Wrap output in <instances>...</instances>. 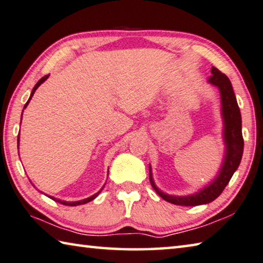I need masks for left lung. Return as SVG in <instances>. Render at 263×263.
<instances>
[{
    "label": "left lung",
    "instance_id": "1",
    "mask_svg": "<svg viewBox=\"0 0 263 263\" xmlns=\"http://www.w3.org/2000/svg\"><path fill=\"white\" fill-rule=\"evenodd\" d=\"M213 76L208 82L214 86H217L221 93L222 103V116L224 123L223 138L226 144V156H224L222 168L219 174L211 184L200 190L199 192L186 197H175V195L165 194L156 187L153 180L152 169L149 165V181L153 189L160 197L170 203L178 206H198L214 201L219 194L223 192L232 175L235 174L241 161L242 151H244V139L241 133V115L238 107L235 92L232 89L230 79L216 68H212Z\"/></svg>",
    "mask_w": 263,
    "mask_h": 263
}]
</instances>
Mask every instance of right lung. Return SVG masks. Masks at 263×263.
<instances>
[{
    "label": "right lung",
    "mask_w": 263,
    "mask_h": 263,
    "mask_svg": "<svg viewBox=\"0 0 263 263\" xmlns=\"http://www.w3.org/2000/svg\"><path fill=\"white\" fill-rule=\"evenodd\" d=\"M47 78H48V76H45V77H42L40 80H39V82H37L36 84H35V86H34V87H33V89H32V93H31V97H30V99H28V101L25 103V106H24V109H25L26 107H27V104H28V102H30L31 101V99H32V97H33V94H34V92H35V90H36V88L37 87H39V86L42 84V83H44L45 82V80L47 79ZM24 111V110H23ZM22 116H23V112H22ZM17 146L19 147V136H18V138H17ZM103 187H104V186H103ZM102 187V189H103ZM102 189L101 190H100L99 191V192L98 193H95L94 195H92V197H89V198H87V199H84V200H80V201H74V202H68V201H62V200H60V199H56V198H54V197H49L50 199H52V200H54V201H56V202H60V203H62V204H65V206H79V204H84V203H87V202H89V201H92V200H94L95 198H97L98 197V195H99V193L100 192H101V191H102Z\"/></svg>",
    "instance_id": "1"
}]
</instances>
